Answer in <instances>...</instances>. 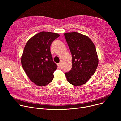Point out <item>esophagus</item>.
<instances>
[{
  "mask_svg": "<svg viewBox=\"0 0 121 121\" xmlns=\"http://www.w3.org/2000/svg\"><path fill=\"white\" fill-rule=\"evenodd\" d=\"M57 65H58V66L59 68H60L61 67V63H58L57 64Z\"/></svg>",
  "mask_w": 121,
  "mask_h": 121,
  "instance_id": "1",
  "label": "esophagus"
}]
</instances>
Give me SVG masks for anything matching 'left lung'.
<instances>
[{
    "mask_svg": "<svg viewBox=\"0 0 121 121\" xmlns=\"http://www.w3.org/2000/svg\"><path fill=\"white\" fill-rule=\"evenodd\" d=\"M72 55V67L65 73L68 82L79 86L94 74L99 63L96 47L91 39L77 32L64 34Z\"/></svg>",
    "mask_w": 121,
    "mask_h": 121,
    "instance_id": "8db88e82",
    "label": "left lung"
}]
</instances>
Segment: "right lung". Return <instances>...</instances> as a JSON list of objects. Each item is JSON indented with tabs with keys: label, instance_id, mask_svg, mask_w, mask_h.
<instances>
[{
	"label": "right lung",
	"instance_id": "add662e5",
	"mask_svg": "<svg viewBox=\"0 0 121 121\" xmlns=\"http://www.w3.org/2000/svg\"><path fill=\"white\" fill-rule=\"evenodd\" d=\"M60 36L56 33L42 31L26 43L21 57L22 65L30 79L39 86L49 84L57 69L50 51L52 42Z\"/></svg>",
	"mask_w": 121,
	"mask_h": 121
}]
</instances>
